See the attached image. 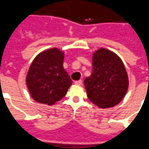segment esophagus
Returning a JSON list of instances; mask_svg holds the SVG:
<instances>
[{
    "instance_id": "obj_1",
    "label": "esophagus",
    "mask_w": 149,
    "mask_h": 149,
    "mask_svg": "<svg viewBox=\"0 0 149 149\" xmlns=\"http://www.w3.org/2000/svg\"><path fill=\"white\" fill-rule=\"evenodd\" d=\"M74 84H75L76 85H82V84H83V81H82V80H78V81H74Z\"/></svg>"
}]
</instances>
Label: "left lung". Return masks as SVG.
<instances>
[{
    "instance_id": "obj_1",
    "label": "left lung",
    "mask_w": 149,
    "mask_h": 149,
    "mask_svg": "<svg viewBox=\"0 0 149 149\" xmlns=\"http://www.w3.org/2000/svg\"><path fill=\"white\" fill-rule=\"evenodd\" d=\"M84 83L93 104L102 109L110 108L120 103L126 94L128 74L118 55L101 47L93 54V72Z\"/></svg>"
}]
</instances>
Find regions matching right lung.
<instances>
[{
    "mask_svg": "<svg viewBox=\"0 0 149 149\" xmlns=\"http://www.w3.org/2000/svg\"><path fill=\"white\" fill-rule=\"evenodd\" d=\"M64 57V52L53 47L40 52L31 63L26 85L32 98L38 103L52 106L71 86L72 80L63 67Z\"/></svg>",
    "mask_w": 149,
    "mask_h": 149,
    "instance_id": "1",
    "label": "right lung"
}]
</instances>
